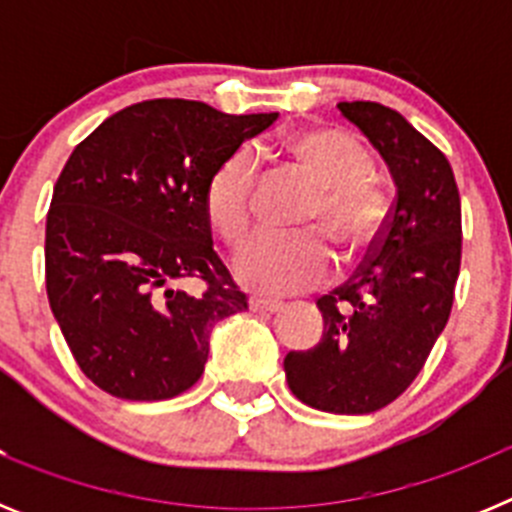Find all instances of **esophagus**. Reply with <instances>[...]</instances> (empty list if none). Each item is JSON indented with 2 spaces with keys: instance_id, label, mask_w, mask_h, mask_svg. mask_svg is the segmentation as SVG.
<instances>
[{
  "instance_id": "34e87169",
  "label": "esophagus",
  "mask_w": 512,
  "mask_h": 512,
  "mask_svg": "<svg viewBox=\"0 0 512 512\" xmlns=\"http://www.w3.org/2000/svg\"><path fill=\"white\" fill-rule=\"evenodd\" d=\"M248 305H251L253 312H269V315L284 310V302L269 300V297H251V302H248Z\"/></svg>"
}]
</instances>
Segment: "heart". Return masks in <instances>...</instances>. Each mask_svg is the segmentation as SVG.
<instances>
[{
  "instance_id": "heart-1",
  "label": "heart",
  "mask_w": 512,
  "mask_h": 512,
  "mask_svg": "<svg viewBox=\"0 0 512 512\" xmlns=\"http://www.w3.org/2000/svg\"><path fill=\"white\" fill-rule=\"evenodd\" d=\"M284 156L318 184L300 233H261L235 256V277L264 295H292L330 277L333 248L351 261L372 248L390 217V194L374 179L372 158L354 135L338 128H310L284 140ZM256 166L248 151H233L215 166L205 184V215L228 246L246 238L253 220Z\"/></svg>"
}]
</instances>
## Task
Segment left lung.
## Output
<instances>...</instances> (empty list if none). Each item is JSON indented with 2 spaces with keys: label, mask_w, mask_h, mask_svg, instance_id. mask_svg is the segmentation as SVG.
<instances>
[{
  "label": "left lung",
  "mask_w": 512,
  "mask_h": 512,
  "mask_svg": "<svg viewBox=\"0 0 512 512\" xmlns=\"http://www.w3.org/2000/svg\"><path fill=\"white\" fill-rule=\"evenodd\" d=\"M338 110L382 153L397 197L354 277L318 300L323 338L289 351L292 395L323 413L366 415L408 390L441 336L461 264V200L449 158L379 102Z\"/></svg>",
  "instance_id": "1"
}]
</instances>
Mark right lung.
Masks as SVG:
<instances>
[{
    "label": "right lung",
    "mask_w": 512,
    "mask_h": 512,
    "mask_svg": "<svg viewBox=\"0 0 512 512\" xmlns=\"http://www.w3.org/2000/svg\"><path fill=\"white\" fill-rule=\"evenodd\" d=\"M274 120L146 99L74 148L45 223V289L99 390L120 400L182 395L205 372L212 325L248 310L212 248L205 184Z\"/></svg>",
    "instance_id": "1"
}]
</instances>
